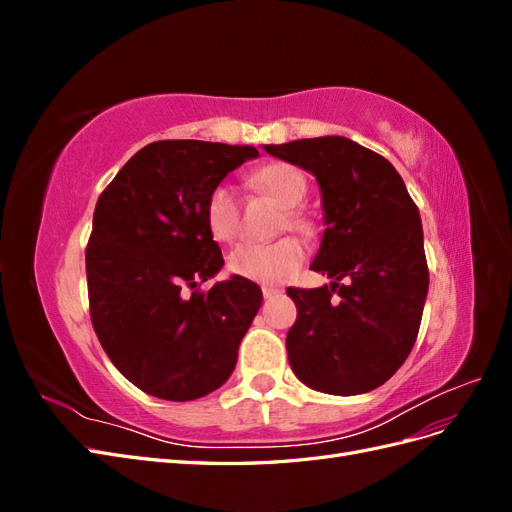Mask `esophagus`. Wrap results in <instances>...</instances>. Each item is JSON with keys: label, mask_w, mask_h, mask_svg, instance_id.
<instances>
[{"label": "esophagus", "mask_w": 512, "mask_h": 512, "mask_svg": "<svg viewBox=\"0 0 512 512\" xmlns=\"http://www.w3.org/2000/svg\"><path fill=\"white\" fill-rule=\"evenodd\" d=\"M277 294H282L280 288H275V286H262V297H265V299H273V297H277Z\"/></svg>", "instance_id": "1"}]
</instances>
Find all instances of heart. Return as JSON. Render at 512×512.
<instances>
[{
	"label": "heart",
	"instance_id": "obj_1",
	"mask_svg": "<svg viewBox=\"0 0 512 512\" xmlns=\"http://www.w3.org/2000/svg\"><path fill=\"white\" fill-rule=\"evenodd\" d=\"M252 185L267 192L277 203L286 207L284 224L292 230H307L309 222L294 209L307 194V181L297 168L288 164L262 166L252 175ZM205 226L209 235L228 243L239 232V205L235 190L228 183H220L205 200ZM305 260V250L299 239L284 237L273 243H241L228 256V269L243 280L258 284H282L299 271Z\"/></svg>",
	"mask_w": 512,
	"mask_h": 512
}]
</instances>
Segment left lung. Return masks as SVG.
I'll return each mask as SVG.
<instances>
[{"label": "left lung", "instance_id": "left-lung-1", "mask_svg": "<svg viewBox=\"0 0 512 512\" xmlns=\"http://www.w3.org/2000/svg\"><path fill=\"white\" fill-rule=\"evenodd\" d=\"M320 185L324 235L312 269L331 284L288 288V361L309 389L359 395L404 365L429 290L421 215L395 166L346 136L262 145Z\"/></svg>", "mask_w": 512, "mask_h": 512}]
</instances>
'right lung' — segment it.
Returning a JSON list of instances; mask_svg holds the SVG:
<instances>
[{
    "mask_svg": "<svg viewBox=\"0 0 512 512\" xmlns=\"http://www.w3.org/2000/svg\"><path fill=\"white\" fill-rule=\"evenodd\" d=\"M250 145L158 141L100 194L85 252L89 314L108 359L138 389L168 401L205 397L230 378L260 288L224 267L205 226V200Z\"/></svg>",
    "mask_w": 512,
    "mask_h": 512,
    "instance_id": "obj_1",
    "label": "right lung"
}]
</instances>
